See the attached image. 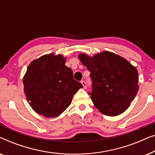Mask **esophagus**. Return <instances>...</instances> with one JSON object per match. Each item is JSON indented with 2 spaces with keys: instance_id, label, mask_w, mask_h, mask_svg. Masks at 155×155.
Segmentation results:
<instances>
[{
  "instance_id": "1",
  "label": "esophagus",
  "mask_w": 155,
  "mask_h": 155,
  "mask_svg": "<svg viewBox=\"0 0 155 155\" xmlns=\"http://www.w3.org/2000/svg\"><path fill=\"white\" fill-rule=\"evenodd\" d=\"M81 83L82 84V86H83V88L84 89H87V83L85 81H84V80H82V81H81Z\"/></svg>"
}]
</instances>
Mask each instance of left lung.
<instances>
[{
	"instance_id": "8db88e82",
	"label": "left lung",
	"mask_w": 155,
	"mask_h": 155,
	"mask_svg": "<svg viewBox=\"0 0 155 155\" xmlns=\"http://www.w3.org/2000/svg\"><path fill=\"white\" fill-rule=\"evenodd\" d=\"M78 58L90 72V97L99 112L116 116L128 109L139 90L136 68L126 58L107 51L93 56L82 53Z\"/></svg>"
}]
</instances>
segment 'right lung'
<instances>
[{
    "label": "right lung",
    "mask_w": 155,
    "mask_h": 155,
    "mask_svg": "<svg viewBox=\"0 0 155 155\" xmlns=\"http://www.w3.org/2000/svg\"><path fill=\"white\" fill-rule=\"evenodd\" d=\"M63 55L49 54L31 61L23 78L24 92L34 111L46 118L61 115L82 84L74 80Z\"/></svg>",
    "instance_id": "1"
}]
</instances>
